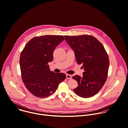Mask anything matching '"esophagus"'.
<instances>
[{
	"label": "esophagus",
	"mask_w": 128,
	"mask_h": 128,
	"mask_svg": "<svg viewBox=\"0 0 128 128\" xmlns=\"http://www.w3.org/2000/svg\"><path fill=\"white\" fill-rule=\"evenodd\" d=\"M72 78V76L70 75V74H66V78L67 79L70 80V79H71Z\"/></svg>",
	"instance_id": "34e87169"
}]
</instances>
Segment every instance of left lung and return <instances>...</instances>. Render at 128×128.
I'll return each instance as SVG.
<instances>
[{"label":"left lung","mask_w":128,"mask_h":128,"mask_svg":"<svg viewBox=\"0 0 128 128\" xmlns=\"http://www.w3.org/2000/svg\"><path fill=\"white\" fill-rule=\"evenodd\" d=\"M74 50L76 62L84 69L83 76H72L78 86L74 89L78 96L88 98L96 94L104 85L109 66L108 55L102 44L92 36H64Z\"/></svg>","instance_id":"left-lung-1"}]
</instances>
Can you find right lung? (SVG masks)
<instances>
[{
	"label": "right lung",
	"mask_w": 128,
	"mask_h": 128,
	"mask_svg": "<svg viewBox=\"0 0 128 128\" xmlns=\"http://www.w3.org/2000/svg\"><path fill=\"white\" fill-rule=\"evenodd\" d=\"M64 40L62 36H36L22 51L20 59L22 80L34 96L40 98L50 96L66 79L64 74L51 72L48 64L53 60L54 49Z\"/></svg>",
	"instance_id": "obj_1"
}]
</instances>
